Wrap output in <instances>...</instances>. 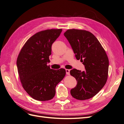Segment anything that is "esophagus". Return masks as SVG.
<instances>
[{"mask_svg": "<svg viewBox=\"0 0 124 124\" xmlns=\"http://www.w3.org/2000/svg\"><path fill=\"white\" fill-rule=\"evenodd\" d=\"M66 74L67 75H70V70L69 69H66Z\"/></svg>", "mask_w": 124, "mask_h": 124, "instance_id": "1", "label": "esophagus"}]
</instances>
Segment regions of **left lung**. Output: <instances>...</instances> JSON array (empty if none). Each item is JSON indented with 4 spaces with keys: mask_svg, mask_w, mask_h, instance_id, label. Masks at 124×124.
<instances>
[{
    "mask_svg": "<svg viewBox=\"0 0 124 124\" xmlns=\"http://www.w3.org/2000/svg\"><path fill=\"white\" fill-rule=\"evenodd\" d=\"M77 59L83 62L85 70L73 69L71 76L76 78L77 85L70 93L78 100L88 99L95 96L106 84L109 62L107 55L98 40L89 31L68 29L64 33Z\"/></svg>",
    "mask_w": 124,
    "mask_h": 124,
    "instance_id": "obj_1",
    "label": "left lung"
}]
</instances>
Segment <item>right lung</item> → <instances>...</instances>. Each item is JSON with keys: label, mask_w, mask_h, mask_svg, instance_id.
Instances as JSON below:
<instances>
[{"label": "right lung", "mask_w": 124, "mask_h": 124, "mask_svg": "<svg viewBox=\"0 0 124 124\" xmlns=\"http://www.w3.org/2000/svg\"><path fill=\"white\" fill-rule=\"evenodd\" d=\"M62 31V29H51L36 33L26 41L18 54L16 65L22 86L35 100L53 98L56 85L66 75L65 69L55 70L47 65L52 45Z\"/></svg>", "instance_id": "1"}]
</instances>
